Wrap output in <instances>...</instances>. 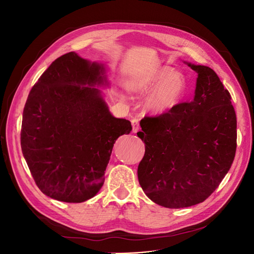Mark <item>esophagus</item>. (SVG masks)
Instances as JSON below:
<instances>
[{
	"instance_id": "esophagus-1",
	"label": "esophagus",
	"mask_w": 254,
	"mask_h": 254,
	"mask_svg": "<svg viewBox=\"0 0 254 254\" xmlns=\"http://www.w3.org/2000/svg\"><path fill=\"white\" fill-rule=\"evenodd\" d=\"M131 123H132V131H133L134 133L139 131V129H140V122H139V119H137V118H133V119L131 120Z\"/></svg>"
}]
</instances>
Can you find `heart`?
Instances as JSON below:
<instances>
[{"label":"heart","instance_id":"obj_1","mask_svg":"<svg viewBox=\"0 0 254 254\" xmlns=\"http://www.w3.org/2000/svg\"><path fill=\"white\" fill-rule=\"evenodd\" d=\"M132 89L141 93H151L146 98V107L153 113H164L175 108L186 93L183 76L174 73L171 67H160L132 83Z\"/></svg>","mask_w":254,"mask_h":254}]
</instances>
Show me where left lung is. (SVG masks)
<instances>
[{"label":"left lung","instance_id":"1","mask_svg":"<svg viewBox=\"0 0 254 254\" xmlns=\"http://www.w3.org/2000/svg\"><path fill=\"white\" fill-rule=\"evenodd\" d=\"M188 64L198 74L193 101L146 115L136 133L145 144L140 186L150 200L170 209L203 202L225 178L236 151L229 91L211 67Z\"/></svg>","mask_w":254,"mask_h":254}]
</instances>
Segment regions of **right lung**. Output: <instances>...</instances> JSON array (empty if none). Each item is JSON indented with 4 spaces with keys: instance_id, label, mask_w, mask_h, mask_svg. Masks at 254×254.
<instances>
[{
    "instance_id": "right-lung-1",
    "label": "right lung",
    "mask_w": 254,
    "mask_h": 254,
    "mask_svg": "<svg viewBox=\"0 0 254 254\" xmlns=\"http://www.w3.org/2000/svg\"><path fill=\"white\" fill-rule=\"evenodd\" d=\"M104 73L103 64L70 52L53 61L28 94L22 152L37 187L56 200L77 203L95 196L115 141L132 130L91 88L106 81Z\"/></svg>"
}]
</instances>
